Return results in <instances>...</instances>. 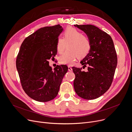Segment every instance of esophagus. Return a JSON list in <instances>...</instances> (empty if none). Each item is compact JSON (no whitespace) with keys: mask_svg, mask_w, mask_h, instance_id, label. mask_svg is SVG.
Segmentation results:
<instances>
[{"mask_svg":"<svg viewBox=\"0 0 132 132\" xmlns=\"http://www.w3.org/2000/svg\"><path fill=\"white\" fill-rule=\"evenodd\" d=\"M68 70L69 71H72V68L70 66H68Z\"/></svg>","mask_w":132,"mask_h":132,"instance_id":"obj_1","label":"esophagus"}]
</instances>
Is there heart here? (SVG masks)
<instances>
[{
	"mask_svg": "<svg viewBox=\"0 0 132 132\" xmlns=\"http://www.w3.org/2000/svg\"><path fill=\"white\" fill-rule=\"evenodd\" d=\"M67 44L68 50L59 58L61 64L72 65L78 57L80 59L85 58L91 49V42L89 37L73 27L67 28L63 33V38L57 39L56 49L58 53H63Z\"/></svg>",
	"mask_w": 132,
	"mask_h": 132,
	"instance_id": "1",
	"label": "heart"
}]
</instances>
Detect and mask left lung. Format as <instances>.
I'll return each instance as SVG.
<instances>
[{
  "mask_svg": "<svg viewBox=\"0 0 132 132\" xmlns=\"http://www.w3.org/2000/svg\"><path fill=\"white\" fill-rule=\"evenodd\" d=\"M84 31L91 42V49L81 61L88 71L73 67L75 75V93L85 100H94L103 95L112 82L117 65V56L113 40L109 34L94 25H74Z\"/></svg>",
  "mask_w": 132,
  "mask_h": 132,
  "instance_id": "8db88e82",
  "label": "left lung"
}]
</instances>
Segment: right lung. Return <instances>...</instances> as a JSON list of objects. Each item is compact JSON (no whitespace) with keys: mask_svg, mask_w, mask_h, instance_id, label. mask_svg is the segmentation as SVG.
<instances>
[{"mask_svg":"<svg viewBox=\"0 0 132 132\" xmlns=\"http://www.w3.org/2000/svg\"><path fill=\"white\" fill-rule=\"evenodd\" d=\"M63 28L59 24L39 28L23 40L16 66L24 92L38 102L54 99L68 71L66 65L53 70L48 60L57 54V41Z\"/></svg>","mask_w":132,"mask_h":132,"instance_id":"add662e5","label":"right lung"}]
</instances>
